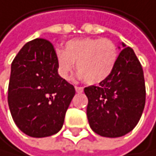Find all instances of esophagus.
Instances as JSON below:
<instances>
[{
    "label": "esophagus",
    "instance_id": "1",
    "mask_svg": "<svg viewBox=\"0 0 156 156\" xmlns=\"http://www.w3.org/2000/svg\"><path fill=\"white\" fill-rule=\"evenodd\" d=\"M75 90L77 93H82L84 91V88L82 87H75Z\"/></svg>",
    "mask_w": 156,
    "mask_h": 156
}]
</instances>
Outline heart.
<instances>
[{
  "label": "heart",
  "mask_w": 156,
  "mask_h": 156,
  "mask_svg": "<svg viewBox=\"0 0 156 156\" xmlns=\"http://www.w3.org/2000/svg\"><path fill=\"white\" fill-rule=\"evenodd\" d=\"M118 50L109 39L85 38L69 41L66 49L56 50L59 75L68 80L77 64L78 77L87 84L103 82L112 72L117 61Z\"/></svg>",
  "instance_id": "1"
}]
</instances>
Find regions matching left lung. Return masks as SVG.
Masks as SVG:
<instances>
[{
    "label": "left lung",
    "instance_id": "left-lung-1",
    "mask_svg": "<svg viewBox=\"0 0 156 156\" xmlns=\"http://www.w3.org/2000/svg\"><path fill=\"white\" fill-rule=\"evenodd\" d=\"M114 69L99 86L85 87L91 129L104 137H120L139 122L146 101L142 66L133 48L121 43Z\"/></svg>",
    "mask_w": 156,
    "mask_h": 156
}]
</instances>
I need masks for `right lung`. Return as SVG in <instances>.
Instances as JSON below:
<instances>
[{"label": "right lung", "instance_id": "add662e5", "mask_svg": "<svg viewBox=\"0 0 156 156\" xmlns=\"http://www.w3.org/2000/svg\"><path fill=\"white\" fill-rule=\"evenodd\" d=\"M75 95V88L58 74L50 42L35 39L22 48L11 64L8 106L23 133L41 138L57 133Z\"/></svg>", "mask_w": 156, "mask_h": 156}]
</instances>
